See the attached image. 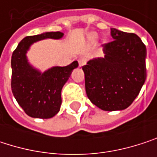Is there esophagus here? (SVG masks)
I'll return each mask as SVG.
<instances>
[{
    "mask_svg": "<svg viewBox=\"0 0 157 157\" xmlns=\"http://www.w3.org/2000/svg\"><path fill=\"white\" fill-rule=\"evenodd\" d=\"M78 63H79L80 67H82V66L85 65V63H86V59H85V58H83V57H81V58H79L78 59Z\"/></svg>",
    "mask_w": 157,
    "mask_h": 157,
    "instance_id": "34e87169",
    "label": "esophagus"
}]
</instances>
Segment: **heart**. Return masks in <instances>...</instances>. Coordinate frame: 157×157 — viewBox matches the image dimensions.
I'll return each instance as SVG.
<instances>
[{"label": "heart", "instance_id": "heart-1", "mask_svg": "<svg viewBox=\"0 0 157 157\" xmlns=\"http://www.w3.org/2000/svg\"><path fill=\"white\" fill-rule=\"evenodd\" d=\"M97 37H98V34L95 33H92L89 35V38H90L91 40H95Z\"/></svg>", "mask_w": 157, "mask_h": 157}]
</instances>
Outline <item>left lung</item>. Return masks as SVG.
<instances>
[{"mask_svg":"<svg viewBox=\"0 0 157 157\" xmlns=\"http://www.w3.org/2000/svg\"><path fill=\"white\" fill-rule=\"evenodd\" d=\"M113 42L105 44L104 57L82 67L90 101L104 111L126 109L146 79V48L135 33L111 28Z\"/></svg>","mask_w":157,"mask_h":157,"instance_id":"left-lung-1","label":"left lung"}]
</instances>
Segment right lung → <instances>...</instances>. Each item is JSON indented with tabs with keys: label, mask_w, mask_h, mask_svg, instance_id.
<instances>
[{
	"label": "right lung",
	"mask_w": 157,
	"mask_h": 157,
	"mask_svg": "<svg viewBox=\"0 0 157 157\" xmlns=\"http://www.w3.org/2000/svg\"><path fill=\"white\" fill-rule=\"evenodd\" d=\"M61 32H45L23 38L12 56V91L19 105L31 117L48 119L53 117L61 108V92L74 69L78 67L75 61L67 66H53L44 73L28 61L30 47L42 40H59Z\"/></svg>",
	"instance_id": "add662e5"
}]
</instances>
